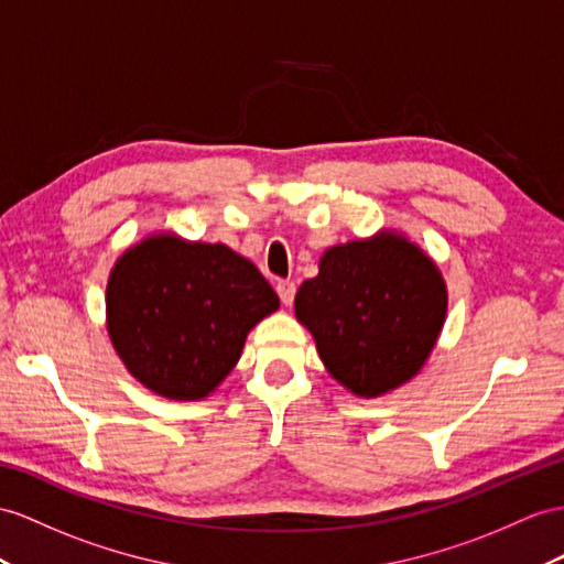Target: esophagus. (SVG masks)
<instances>
[{
	"instance_id": "1",
	"label": "esophagus",
	"mask_w": 564,
	"mask_h": 564,
	"mask_svg": "<svg viewBox=\"0 0 564 564\" xmlns=\"http://www.w3.org/2000/svg\"><path fill=\"white\" fill-rule=\"evenodd\" d=\"M276 293H279L283 305L291 307L293 300H295V283L293 281H279L276 283Z\"/></svg>"
}]
</instances>
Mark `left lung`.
<instances>
[{
	"label": "left lung",
	"instance_id": "8db88e82",
	"mask_svg": "<svg viewBox=\"0 0 564 564\" xmlns=\"http://www.w3.org/2000/svg\"><path fill=\"white\" fill-rule=\"evenodd\" d=\"M436 264L405 238L381 234L330 248L300 285L295 314L322 362L352 393L377 398L426 362L445 319Z\"/></svg>",
	"mask_w": 564,
	"mask_h": 564
}]
</instances>
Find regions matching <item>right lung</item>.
<instances>
[{
	"mask_svg": "<svg viewBox=\"0 0 564 564\" xmlns=\"http://www.w3.org/2000/svg\"><path fill=\"white\" fill-rule=\"evenodd\" d=\"M279 295L226 245L156 236L128 250L107 285L113 348L133 377L171 400H199L236 367L250 328Z\"/></svg>",
	"mask_w": 564,
	"mask_h": 564,
	"instance_id": "add662e5",
	"label": "right lung"
}]
</instances>
